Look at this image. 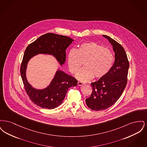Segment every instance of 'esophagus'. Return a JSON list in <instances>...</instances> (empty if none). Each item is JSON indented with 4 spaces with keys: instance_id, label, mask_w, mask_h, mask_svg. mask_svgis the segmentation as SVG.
Listing matches in <instances>:
<instances>
[{
    "instance_id": "1",
    "label": "esophagus",
    "mask_w": 147,
    "mask_h": 147,
    "mask_svg": "<svg viewBox=\"0 0 147 147\" xmlns=\"http://www.w3.org/2000/svg\"><path fill=\"white\" fill-rule=\"evenodd\" d=\"M84 84L83 83H82V82H78V86H82V85H84Z\"/></svg>"
}]
</instances>
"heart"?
Returning a JSON list of instances; mask_svg holds the SVG:
<instances>
[{
	"mask_svg": "<svg viewBox=\"0 0 147 147\" xmlns=\"http://www.w3.org/2000/svg\"><path fill=\"white\" fill-rule=\"evenodd\" d=\"M82 63L84 67L76 75L82 82L93 77L101 78L105 76L112 68L113 56L111 51L95 42L82 44L78 49L71 50L68 56V64L70 72L76 73Z\"/></svg>",
	"mask_w": 147,
	"mask_h": 147,
	"instance_id": "obj_1",
	"label": "heart"
}]
</instances>
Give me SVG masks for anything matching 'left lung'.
I'll list each match as a JSON object with an SVG mask.
<instances>
[{
  "label": "left lung",
  "instance_id": "8db88e82",
  "mask_svg": "<svg viewBox=\"0 0 147 147\" xmlns=\"http://www.w3.org/2000/svg\"><path fill=\"white\" fill-rule=\"evenodd\" d=\"M112 45L115 62L110 71L98 81L91 83L92 92L85 102L95 111L104 110L113 105L126 88L129 62L123 47L108 36L102 35Z\"/></svg>",
  "mask_w": 147,
  "mask_h": 147
}]
</instances>
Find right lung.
I'll return each instance as SVG.
<instances>
[{
	"label": "right lung",
	"instance_id": "right-lung-1",
	"mask_svg": "<svg viewBox=\"0 0 147 147\" xmlns=\"http://www.w3.org/2000/svg\"><path fill=\"white\" fill-rule=\"evenodd\" d=\"M73 41L65 36L48 33L40 36L25 49L20 74L25 91L36 105L47 109L57 107L63 102L69 88L76 86L78 81L58 68L49 85L42 89H36L28 83L26 78L29 61L38 54L49 55L55 57L62 66L65 62V49Z\"/></svg>",
	"mask_w": 147,
	"mask_h": 147
}]
</instances>
